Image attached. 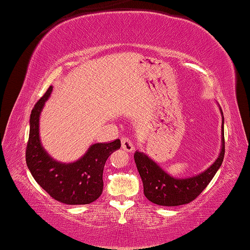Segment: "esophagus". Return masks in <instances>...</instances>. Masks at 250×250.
Wrapping results in <instances>:
<instances>
[{
	"mask_svg": "<svg viewBox=\"0 0 250 250\" xmlns=\"http://www.w3.org/2000/svg\"><path fill=\"white\" fill-rule=\"evenodd\" d=\"M121 146L125 151H133L134 150V145L132 141L127 137H123L121 139Z\"/></svg>",
	"mask_w": 250,
	"mask_h": 250,
	"instance_id": "34e87169",
	"label": "esophagus"
}]
</instances>
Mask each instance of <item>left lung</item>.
<instances>
[{
	"mask_svg": "<svg viewBox=\"0 0 250 250\" xmlns=\"http://www.w3.org/2000/svg\"><path fill=\"white\" fill-rule=\"evenodd\" d=\"M224 155V127L222 125V149L220 156L211 167L195 177L178 179L169 176L154 160L141 151L135 152L134 159L143 180L144 194L146 198L150 202L163 207H178L192 202L202 193V191L208 187L217 170L220 169Z\"/></svg>",
	"mask_w": 250,
	"mask_h": 250,
	"instance_id": "left-lung-1",
	"label": "left lung"
}]
</instances>
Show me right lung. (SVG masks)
Returning <instances> with one entry per match:
<instances>
[{
  "label": "right lung",
  "instance_id": "obj_1",
  "mask_svg": "<svg viewBox=\"0 0 250 250\" xmlns=\"http://www.w3.org/2000/svg\"><path fill=\"white\" fill-rule=\"evenodd\" d=\"M51 91L50 85L30 114L26 164L35 180L52 199L69 205L90 204L102 194L104 165L108 156L121 147V141L94 144L71 164L52 159L39 139V116Z\"/></svg>",
  "mask_w": 250,
  "mask_h": 250
}]
</instances>
